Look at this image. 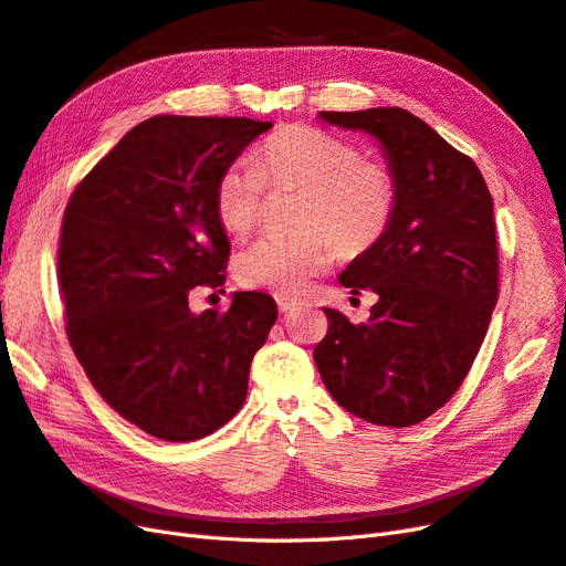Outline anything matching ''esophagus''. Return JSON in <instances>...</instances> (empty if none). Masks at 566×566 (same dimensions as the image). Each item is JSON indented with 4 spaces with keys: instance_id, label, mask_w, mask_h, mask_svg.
I'll list each match as a JSON object with an SVG mask.
<instances>
[{
    "instance_id": "1",
    "label": "esophagus",
    "mask_w": 566,
    "mask_h": 566,
    "mask_svg": "<svg viewBox=\"0 0 566 566\" xmlns=\"http://www.w3.org/2000/svg\"><path fill=\"white\" fill-rule=\"evenodd\" d=\"M274 301H277V308H280V313H292V311H296L298 305H301V301L298 298H292V296H284V294H277L274 296Z\"/></svg>"
}]
</instances>
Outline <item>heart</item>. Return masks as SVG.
Listing matches in <instances>:
<instances>
[{
  "label": "heart",
  "instance_id": "1",
  "mask_svg": "<svg viewBox=\"0 0 566 566\" xmlns=\"http://www.w3.org/2000/svg\"><path fill=\"white\" fill-rule=\"evenodd\" d=\"M265 185L298 187L294 232L263 234L234 258L239 284L298 294L336 258L367 251L394 216L391 170L365 160L353 142L313 125H286L251 160H232L218 175L213 208L222 230L247 237L261 218Z\"/></svg>",
  "mask_w": 566,
  "mask_h": 566
}]
</instances>
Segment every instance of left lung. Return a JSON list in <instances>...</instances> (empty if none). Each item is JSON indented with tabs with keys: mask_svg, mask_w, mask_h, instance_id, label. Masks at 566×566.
I'll return each mask as SVG.
<instances>
[{
	"mask_svg": "<svg viewBox=\"0 0 566 566\" xmlns=\"http://www.w3.org/2000/svg\"><path fill=\"white\" fill-rule=\"evenodd\" d=\"M379 142L396 206L377 244L338 282L377 303L363 325L325 308L313 358L344 410L379 427H412L443 408L476 358L497 303L493 199L476 164L410 111H319Z\"/></svg>",
	"mask_w": 566,
	"mask_h": 566,
	"instance_id": "8db88e82",
	"label": "left lung"
}]
</instances>
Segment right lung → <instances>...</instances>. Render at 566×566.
<instances>
[{
  "mask_svg": "<svg viewBox=\"0 0 566 566\" xmlns=\"http://www.w3.org/2000/svg\"><path fill=\"white\" fill-rule=\"evenodd\" d=\"M272 123L154 116L73 191L59 244L66 332L96 391L127 422L185 443L247 400L274 298L234 292L228 313L189 308L220 289L230 241L213 208L220 170ZM222 294V289H220Z\"/></svg>",
  "mask_w": 566,
  "mask_h": 566,
  "instance_id": "right-lung-1",
  "label": "right lung"
}]
</instances>
